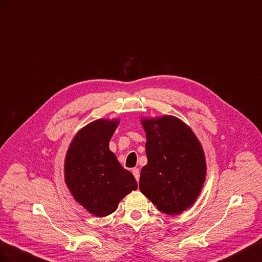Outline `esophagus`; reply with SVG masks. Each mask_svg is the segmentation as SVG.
Segmentation results:
<instances>
[{
	"label": "esophagus",
	"instance_id": "esophagus-1",
	"mask_svg": "<svg viewBox=\"0 0 262 262\" xmlns=\"http://www.w3.org/2000/svg\"><path fill=\"white\" fill-rule=\"evenodd\" d=\"M133 174H134V177H135V179H136V181L138 182L139 181V177H140V171H139V169L138 168H135V169H133Z\"/></svg>",
	"mask_w": 262,
	"mask_h": 262
}]
</instances>
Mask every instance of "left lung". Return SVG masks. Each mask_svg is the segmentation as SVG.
<instances>
[{"label": "left lung", "instance_id": "1", "mask_svg": "<svg viewBox=\"0 0 262 262\" xmlns=\"http://www.w3.org/2000/svg\"><path fill=\"white\" fill-rule=\"evenodd\" d=\"M148 163L139 189L161 212L174 215L190 207L203 186L205 157L190 127L173 116L145 119Z\"/></svg>", "mask_w": 262, "mask_h": 262}]
</instances>
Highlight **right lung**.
<instances>
[{
	"label": "right lung",
	"mask_w": 262,
	"mask_h": 262,
	"mask_svg": "<svg viewBox=\"0 0 262 262\" xmlns=\"http://www.w3.org/2000/svg\"><path fill=\"white\" fill-rule=\"evenodd\" d=\"M118 121L98 119L73 138L64 162L66 183L79 203L104 217L121 200L137 189L135 178L118 162L108 144Z\"/></svg>",
	"instance_id": "1"
}]
</instances>
